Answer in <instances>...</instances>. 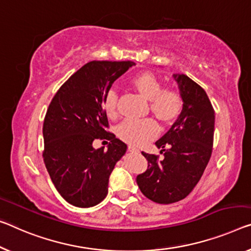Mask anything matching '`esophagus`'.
Returning a JSON list of instances; mask_svg holds the SVG:
<instances>
[{"label":"esophagus","mask_w":251,"mask_h":251,"mask_svg":"<svg viewBox=\"0 0 251 251\" xmlns=\"http://www.w3.org/2000/svg\"><path fill=\"white\" fill-rule=\"evenodd\" d=\"M129 151L132 152V153H139L140 151H139V149H137L136 147H133V146H129Z\"/></svg>","instance_id":"34e87169"}]
</instances>
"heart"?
<instances>
[{
    "label": "heart",
    "instance_id": "obj_1",
    "mask_svg": "<svg viewBox=\"0 0 251 251\" xmlns=\"http://www.w3.org/2000/svg\"><path fill=\"white\" fill-rule=\"evenodd\" d=\"M134 88L150 101V109L160 120L171 121L178 117L183 109V98L174 88H163V83L152 73H142L132 79ZM104 107L110 118L118 114V93L110 90L104 98ZM158 132V126L152 119L128 118L118 126V136L130 145H142Z\"/></svg>",
    "mask_w": 251,
    "mask_h": 251
}]
</instances>
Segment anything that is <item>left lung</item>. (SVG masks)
<instances>
[{"label":"left lung","instance_id":"1","mask_svg":"<svg viewBox=\"0 0 251 251\" xmlns=\"http://www.w3.org/2000/svg\"><path fill=\"white\" fill-rule=\"evenodd\" d=\"M173 78L183 98L182 112L156 141L164 159L142 151L148 169L137 176L142 194L159 204L178 202L194 190L213 147L215 115L205 91L184 74H174Z\"/></svg>","mask_w":251,"mask_h":251}]
</instances>
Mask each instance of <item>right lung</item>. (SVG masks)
I'll return each instance as SVG.
<instances>
[{"mask_svg":"<svg viewBox=\"0 0 251 251\" xmlns=\"http://www.w3.org/2000/svg\"><path fill=\"white\" fill-rule=\"evenodd\" d=\"M133 61H90L64 83L46 113L42 134L44 161L56 190L65 201L91 207L107 195L115 164L125 156L126 145L109 128L104 98L112 84ZM95 138H106V151L95 150Z\"/></svg>","mask_w":251,"mask_h":251,"instance_id":"right-lung-1","label":"right lung"}]
</instances>
